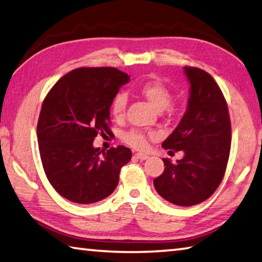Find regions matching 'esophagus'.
<instances>
[{
    "instance_id": "obj_1",
    "label": "esophagus",
    "mask_w": 262,
    "mask_h": 262,
    "mask_svg": "<svg viewBox=\"0 0 262 262\" xmlns=\"http://www.w3.org/2000/svg\"><path fill=\"white\" fill-rule=\"evenodd\" d=\"M135 157H136V158H139L140 161H145V159H147L149 156H148V155H145V154L137 152V154H135Z\"/></svg>"
}]
</instances>
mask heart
Masks as SVG:
<instances>
[{"label":"heart","instance_id":"heart-1","mask_svg":"<svg viewBox=\"0 0 262 262\" xmlns=\"http://www.w3.org/2000/svg\"><path fill=\"white\" fill-rule=\"evenodd\" d=\"M139 91L158 111H163L168 107L172 100L170 89L158 81L144 82L139 88ZM127 103V96L122 92L114 97L112 103H111V113H112L115 120H122L125 118ZM122 137L127 144H129L130 147L135 149H144L147 147V137L143 133L137 129H132L125 133Z\"/></svg>","mask_w":262,"mask_h":262}]
</instances>
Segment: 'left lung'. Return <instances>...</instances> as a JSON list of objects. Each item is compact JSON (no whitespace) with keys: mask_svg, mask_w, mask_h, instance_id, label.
<instances>
[{"mask_svg":"<svg viewBox=\"0 0 262 262\" xmlns=\"http://www.w3.org/2000/svg\"><path fill=\"white\" fill-rule=\"evenodd\" d=\"M189 82L187 110L179 125L163 142L164 149L184 151L177 163L163 158V173L154 179L157 193L177 206L207 200L219 187L231 147L228 105L215 79L205 70L184 67Z\"/></svg>","mask_w":262,"mask_h":262,"instance_id":"obj_1","label":"left lung"}]
</instances>
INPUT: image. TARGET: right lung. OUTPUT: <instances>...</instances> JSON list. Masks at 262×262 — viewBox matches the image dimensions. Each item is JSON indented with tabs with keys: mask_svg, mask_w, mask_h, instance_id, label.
<instances>
[{
	"mask_svg": "<svg viewBox=\"0 0 262 262\" xmlns=\"http://www.w3.org/2000/svg\"><path fill=\"white\" fill-rule=\"evenodd\" d=\"M117 68H78L57 81L43 100L37 135L48 181L67 200L90 205L114 192L132 151L123 145L107 151L94 147L111 132L110 107L129 82Z\"/></svg>",
	"mask_w": 262,
	"mask_h": 262,
	"instance_id": "right-lung-1",
	"label": "right lung"
}]
</instances>
